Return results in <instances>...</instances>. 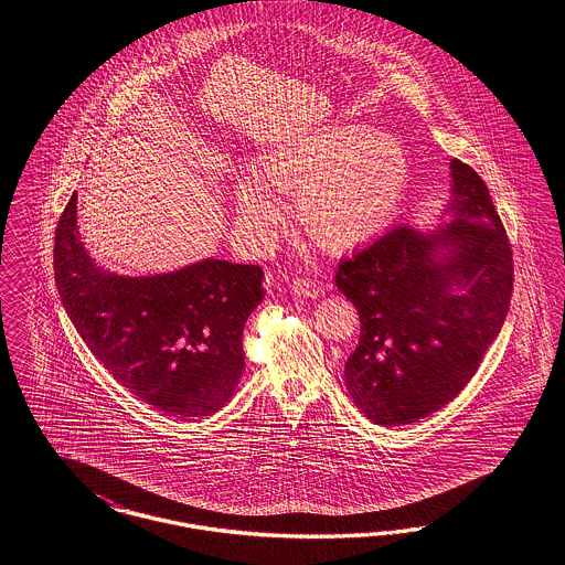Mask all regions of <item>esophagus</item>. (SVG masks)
I'll return each instance as SVG.
<instances>
[{
    "instance_id": "1",
    "label": "esophagus",
    "mask_w": 565,
    "mask_h": 565,
    "mask_svg": "<svg viewBox=\"0 0 565 565\" xmlns=\"http://www.w3.org/2000/svg\"><path fill=\"white\" fill-rule=\"evenodd\" d=\"M291 291L295 295H299V297H306V299H315V297H319L322 294V289L312 280H294Z\"/></svg>"
}]
</instances>
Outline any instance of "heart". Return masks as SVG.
<instances>
[{"mask_svg": "<svg viewBox=\"0 0 565 565\" xmlns=\"http://www.w3.org/2000/svg\"><path fill=\"white\" fill-rule=\"evenodd\" d=\"M295 194V215L315 245L342 253L375 238L409 185V158L386 132L331 126L262 156L257 177H241L234 202L246 232L264 241L280 211L264 188Z\"/></svg>", "mask_w": 565, "mask_h": 565, "instance_id": "b5f03b06", "label": "heart"}]
</instances>
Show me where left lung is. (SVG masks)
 I'll return each mask as SVG.
<instances>
[{
  "label": "left lung",
  "mask_w": 565,
  "mask_h": 565,
  "mask_svg": "<svg viewBox=\"0 0 565 565\" xmlns=\"http://www.w3.org/2000/svg\"><path fill=\"white\" fill-rule=\"evenodd\" d=\"M449 169L445 227H394L335 274L361 319L345 388L373 424H412L456 398L511 306L513 253L488 185L460 160Z\"/></svg>",
  "instance_id": "obj_1"
}]
</instances>
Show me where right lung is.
Instances as JSON below:
<instances>
[{
    "instance_id": "add662e5",
    "label": "right lung",
    "mask_w": 565,
    "mask_h": 565,
    "mask_svg": "<svg viewBox=\"0 0 565 565\" xmlns=\"http://www.w3.org/2000/svg\"><path fill=\"white\" fill-rule=\"evenodd\" d=\"M54 278L79 338L143 403L200 417L232 398L245 371L243 329L264 299L259 266L202 259L151 276L103 270L79 238L74 194L54 234Z\"/></svg>"
}]
</instances>
